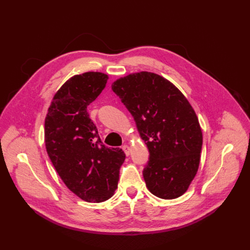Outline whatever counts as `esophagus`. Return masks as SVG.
<instances>
[{
	"instance_id": "obj_1",
	"label": "esophagus",
	"mask_w": 250,
	"mask_h": 250,
	"mask_svg": "<svg viewBox=\"0 0 250 250\" xmlns=\"http://www.w3.org/2000/svg\"><path fill=\"white\" fill-rule=\"evenodd\" d=\"M122 149L124 150L126 156H129V154H130V147H129L127 145H124V146H122Z\"/></svg>"
}]
</instances>
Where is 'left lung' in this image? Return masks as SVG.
I'll return each instance as SVG.
<instances>
[{
	"instance_id": "8db88e82",
	"label": "left lung",
	"mask_w": 250,
	"mask_h": 250,
	"mask_svg": "<svg viewBox=\"0 0 250 250\" xmlns=\"http://www.w3.org/2000/svg\"><path fill=\"white\" fill-rule=\"evenodd\" d=\"M132 115L149 158L144 178L163 199L181 196L196 175L203 133L189 102L175 85L151 72L130 74L112 84Z\"/></svg>"
}]
</instances>
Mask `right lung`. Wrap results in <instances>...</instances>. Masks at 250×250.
<instances>
[{
    "label": "right lung",
    "mask_w": 250,
    "mask_h": 250,
    "mask_svg": "<svg viewBox=\"0 0 250 250\" xmlns=\"http://www.w3.org/2000/svg\"><path fill=\"white\" fill-rule=\"evenodd\" d=\"M108 75L86 72L70 78L58 90L44 121V142L66 186L88 203L113 196L124 151L106 147L87 113V105L105 86Z\"/></svg>",
    "instance_id": "1"
}]
</instances>
